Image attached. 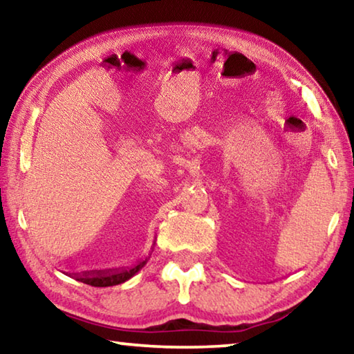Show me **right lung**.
<instances>
[{
    "instance_id": "obj_1",
    "label": "right lung",
    "mask_w": 354,
    "mask_h": 354,
    "mask_svg": "<svg viewBox=\"0 0 354 354\" xmlns=\"http://www.w3.org/2000/svg\"><path fill=\"white\" fill-rule=\"evenodd\" d=\"M154 247V243H153ZM151 247V251H153ZM149 257V256H148ZM148 257L142 261H137L133 267L124 268H109V270H92V272H82L75 273L73 277L76 281H81L84 284L93 286V287H109L122 284L134 277V274L140 270V268L148 262Z\"/></svg>"
}]
</instances>
